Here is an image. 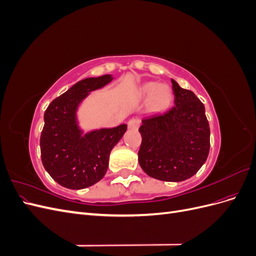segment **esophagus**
Masks as SVG:
<instances>
[{
	"label": "esophagus",
	"mask_w": 256,
	"mask_h": 256,
	"mask_svg": "<svg viewBox=\"0 0 256 256\" xmlns=\"http://www.w3.org/2000/svg\"><path fill=\"white\" fill-rule=\"evenodd\" d=\"M138 125H140V120H138V118H132L131 120H129V122H128V128L129 129L136 130L138 128Z\"/></svg>",
	"instance_id": "34e87169"
}]
</instances>
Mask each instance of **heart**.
Segmentation results:
<instances>
[{
  "label": "heart",
  "instance_id": "obj_1",
  "mask_svg": "<svg viewBox=\"0 0 256 256\" xmlns=\"http://www.w3.org/2000/svg\"><path fill=\"white\" fill-rule=\"evenodd\" d=\"M144 94L152 95V106L154 109H164L172 99V92L166 85H160L158 86L157 83H147L143 88Z\"/></svg>",
  "mask_w": 256,
  "mask_h": 256
}]
</instances>
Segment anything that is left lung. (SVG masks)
I'll return each mask as SVG.
<instances>
[{
	"mask_svg": "<svg viewBox=\"0 0 256 256\" xmlns=\"http://www.w3.org/2000/svg\"><path fill=\"white\" fill-rule=\"evenodd\" d=\"M174 106L145 116L138 131L142 143L138 164L152 178L182 182L202 168L210 147V129L205 106L194 92L172 79Z\"/></svg>",
	"mask_w": 256,
	"mask_h": 256,
	"instance_id": "1",
	"label": "left lung"
}]
</instances>
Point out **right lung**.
I'll use <instances>...</instances> for the list:
<instances>
[{
    "mask_svg": "<svg viewBox=\"0 0 256 256\" xmlns=\"http://www.w3.org/2000/svg\"><path fill=\"white\" fill-rule=\"evenodd\" d=\"M110 74L79 81L56 98L44 111L40 136V154L46 171L60 186L84 189L104 176L109 156L127 125L92 131L82 136L76 111L88 92L112 81Z\"/></svg>",
    "mask_w": 256,
    "mask_h": 256,
    "instance_id": "1",
    "label": "right lung"
}]
</instances>
